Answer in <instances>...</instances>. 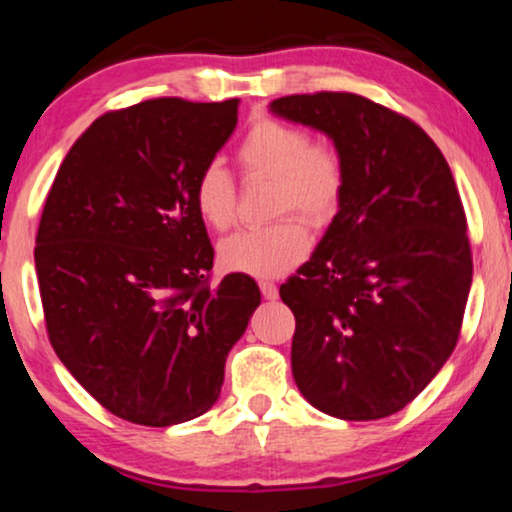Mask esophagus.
Segmentation results:
<instances>
[{
    "mask_svg": "<svg viewBox=\"0 0 512 512\" xmlns=\"http://www.w3.org/2000/svg\"><path fill=\"white\" fill-rule=\"evenodd\" d=\"M261 293H263L265 300H277L279 289H277L275 282H261Z\"/></svg>",
    "mask_w": 512,
    "mask_h": 512,
    "instance_id": "obj_1",
    "label": "esophagus"
}]
</instances>
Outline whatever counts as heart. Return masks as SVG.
I'll list each match as a JSON object with an SVG mask.
<instances>
[{
	"mask_svg": "<svg viewBox=\"0 0 512 512\" xmlns=\"http://www.w3.org/2000/svg\"><path fill=\"white\" fill-rule=\"evenodd\" d=\"M237 163L247 181L272 179L270 214L282 219L226 237L219 244V263L237 275L279 277L303 263L310 251V235L299 220L326 228L338 216L347 191L345 160L338 146L312 142L300 125L265 116L251 123L237 146ZM193 205L207 228L221 233L233 226L237 188L226 167H202L193 184Z\"/></svg>",
	"mask_w": 512,
	"mask_h": 512,
	"instance_id": "obj_1",
	"label": "heart"
}]
</instances>
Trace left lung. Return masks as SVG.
<instances>
[{"mask_svg":"<svg viewBox=\"0 0 512 512\" xmlns=\"http://www.w3.org/2000/svg\"><path fill=\"white\" fill-rule=\"evenodd\" d=\"M272 114L326 132L347 170L338 216L279 296L291 368L314 408L347 422L403 410L450 359L473 279L450 165L408 116L354 93L279 97Z\"/></svg>","mask_w":512,"mask_h":512,"instance_id":"obj_1","label":"left lung"}]
</instances>
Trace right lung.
<instances>
[{
    "mask_svg": "<svg viewBox=\"0 0 512 512\" xmlns=\"http://www.w3.org/2000/svg\"><path fill=\"white\" fill-rule=\"evenodd\" d=\"M237 125V100L158 97L97 118L62 160L34 265L48 340L111 415L172 426L212 408L261 291L209 286L214 249L193 184Z\"/></svg>",
    "mask_w": 512,
    "mask_h": 512,
    "instance_id": "obj_1",
    "label": "right lung"
}]
</instances>
